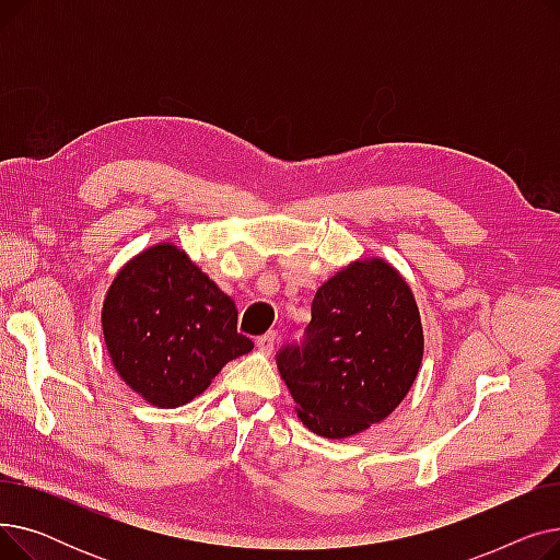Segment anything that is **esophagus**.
<instances>
[{"label": "esophagus", "mask_w": 560, "mask_h": 560, "mask_svg": "<svg viewBox=\"0 0 560 560\" xmlns=\"http://www.w3.org/2000/svg\"><path fill=\"white\" fill-rule=\"evenodd\" d=\"M275 345H277V331H268V334L260 336V338L256 340V347H258L260 354H272Z\"/></svg>", "instance_id": "1"}]
</instances>
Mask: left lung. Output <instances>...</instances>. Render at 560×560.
<instances>
[{
  "mask_svg": "<svg viewBox=\"0 0 560 560\" xmlns=\"http://www.w3.org/2000/svg\"><path fill=\"white\" fill-rule=\"evenodd\" d=\"M422 357L413 290L393 262L370 256L317 288L306 342L281 349L279 372L302 424L342 440L393 413L413 388Z\"/></svg>",
  "mask_w": 560,
  "mask_h": 560,
  "instance_id": "1",
  "label": "left lung"
}]
</instances>
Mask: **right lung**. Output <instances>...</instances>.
I'll list each match as a JSON object with an SVG mask.
<instances>
[{"instance_id":"right-lung-1","label":"right lung","mask_w":560,"mask_h":560,"mask_svg":"<svg viewBox=\"0 0 560 560\" xmlns=\"http://www.w3.org/2000/svg\"><path fill=\"white\" fill-rule=\"evenodd\" d=\"M108 359L147 404L179 408L254 342L238 334L235 302L188 254L161 241L129 258L102 304Z\"/></svg>"}]
</instances>
